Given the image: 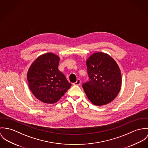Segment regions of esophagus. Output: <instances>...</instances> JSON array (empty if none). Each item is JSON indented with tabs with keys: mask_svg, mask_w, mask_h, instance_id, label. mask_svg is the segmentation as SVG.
Masks as SVG:
<instances>
[{
	"mask_svg": "<svg viewBox=\"0 0 148 148\" xmlns=\"http://www.w3.org/2000/svg\"><path fill=\"white\" fill-rule=\"evenodd\" d=\"M81 83V80H80L79 79H78L76 82H74V83H73V84H74V85H80Z\"/></svg>",
	"mask_w": 148,
	"mask_h": 148,
	"instance_id": "obj_1",
	"label": "esophagus"
}]
</instances>
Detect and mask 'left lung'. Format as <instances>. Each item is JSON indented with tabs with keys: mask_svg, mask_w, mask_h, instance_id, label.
<instances>
[{
	"mask_svg": "<svg viewBox=\"0 0 148 148\" xmlns=\"http://www.w3.org/2000/svg\"><path fill=\"white\" fill-rule=\"evenodd\" d=\"M89 80L82 84L92 103L96 106L107 104L119 94L121 84V74L115 60L106 53L92 54L87 60Z\"/></svg>",
	"mask_w": 148,
	"mask_h": 148,
	"instance_id": "8db88e82",
	"label": "left lung"
}]
</instances>
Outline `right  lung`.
Wrapping results in <instances>:
<instances>
[{
  "label": "right lung",
  "instance_id": "right-lung-1",
  "mask_svg": "<svg viewBox=\"0 0 148 148\" xmlns=\"http://www.w3.org/2000/svg\"><path fill=\"white\" fill-rule=\"evenodd\" d=\"M60 58L48 53L38 57L27 73L30 90L34 97L45 103L57 102L71 86L58 68Z\"/></svg>",
  "mask_w": 148,
  "mask_h": 148
}]
</instances>
